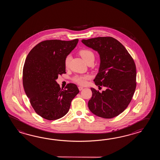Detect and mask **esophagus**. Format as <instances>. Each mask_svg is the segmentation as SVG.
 <instances>
[{"instance_id":"34e87169","label":"esophagus","mask_w":160,"mask_h":160,"mask_svg":"<svg viewBox=\"0 0 160 160\" xmlns=\"http://www.w3.org/2000/svg\"><path fill=\"white\" fill-rule=\"evenodd\" d=\"M78 88L79 90L80 91H81L82 90H83V87H82V86H79Z\"/></svg>"}]
</instances>
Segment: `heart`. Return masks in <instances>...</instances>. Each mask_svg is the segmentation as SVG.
<instances>
[{"label":"heart","mask_w":160,"mask_h":160,"mask_svg":"<svg viewBox=\"0 0 160 160\" xmlns=\"http://www.w3.org/2000/svg\"><path fill=\"white\" fill-rule=\"evenodd\" d=\"M79 54L86 63L90 59H94V54L90 50L83 49L79 51ZM71 59L72 55L70 54L68 55L65 58V66L66 68H68ZM90 78L91 76L88 74L76 75L72 78V81L79 85H85L87 83V82L88 79Z\"/></svg>","instance_id":"b5f03b06"}]
</instances>
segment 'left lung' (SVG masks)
<instances>
[{"instance_id":"obj_1","label":"left lung","mask_w":160,"mask_h":160,"mask_svg":"<svg viewBox=\"0 0 160 160\" xmlns=\"http://www.w3.org/2000/svg\"><path fill=\"white\" fill-rule=\"evenodd\" d=\"M82 42L98 52L100 66L94 82L104 86L102 92L91 88L88 109L95 116L112 118L122 112L133 98L136 88V67L125 48L112 37L82 39Z\"/></svg>"}]
</instances>
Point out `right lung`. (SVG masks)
Listing matches in <instances>:
<instances>
[{"label":"right lung","instance_id":"obj_1","mask_svg":"<svg viewBox=\"0 0 160 160\" xmlns=\"http://www.w3.org/2000/svg\"><path fill=\"white\" fill-rule=\"evenodd\" d=\"M78 42V39L42 41L27 55L23 69L24 91L35 112L44 119L55 120L65 116L79 92L74 83L63 89L56 82L58 75L66 73L65 58Z\"/></svg>","mask_w":160,"mask_h":160}]
</instances>
